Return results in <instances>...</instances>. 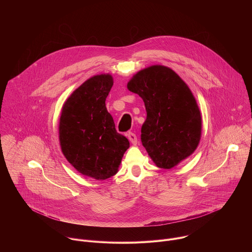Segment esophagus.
I'll list each match as a JSON object with an SVG mask.
<instances>
[{"mask_svg": "<svg viewBox=\"0 0 252 252\" xmlns=\"http://www.w3.org/2000/svg\"><path fill=\"white\" fill-rule=\"evenodd\" d=\"M127 138L129 139V141H130L133 145H136V144H137V137H136V135H135L134 133L128 132V133H127Z\"/></svg>", "mask_w": 252, "mask_h": 252, "instance_id": "34e87169", "label": "esophagus"}]
</instances>
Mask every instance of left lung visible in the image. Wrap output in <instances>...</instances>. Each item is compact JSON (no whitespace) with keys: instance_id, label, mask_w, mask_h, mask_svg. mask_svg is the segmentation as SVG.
I'll list each match as a JSON object with an SVG mask.
<instances>
[{"instance_id":"obj_1","label":"left lung","mask_w":252,"mask_h":252,"mask_svg":"<svg viewBox=\"0 0 252 252\" xmlns=\"http://www.w3.org/2000/svg\"><path fill=\"white\" fill-rule=\"evenodd\" d=\"M127 89L144 102L141 141L155 165L170 170L189 158L199 144L202 118L188 84L172 68L154 64L136 72Z\"/></svg>"}]
</instances>
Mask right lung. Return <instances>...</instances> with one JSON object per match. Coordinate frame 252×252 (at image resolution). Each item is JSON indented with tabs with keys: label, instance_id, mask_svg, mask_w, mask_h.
<instances>
[{
	"label": "right lung",
	"instance_id": "obj_1",
	"mask_svg": "<svg viewBox=\"0 0 252 252\" xmlns=\"http://www.w3.org/2000/svg\"><path fill=\"white\" fill-rule=\"evenodd\" d=\"M113 84L110 73L88 78L63 103L59 123L63 156L81 175L97 181L118 173L129 147L127 138L117 132L106 108Z\"/></svg>",
	"mask_w": 252,
	"mask_h": 252
}]
</instances>
